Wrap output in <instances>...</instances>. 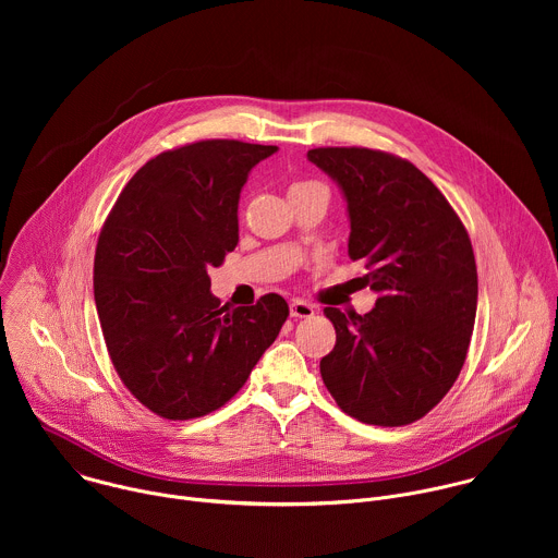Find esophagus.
I'll return each mask as SVG.
<instances>
[{
  "instance_id": "1",
  "label": "esophagus",
  "mask_w": 558,
  "mask_h": 558,
  "mask_svg": "<svg viewBox=\"0 0 558 558\" xmlns=\"http://www.w3.org/2000/svg\"><path fill=\"white\" fill-rule=\"evenodd\" d=\"M289 311H291V317H311L313 315V304H308L304 300H293Z\"/></svg>"
}]
</instances>
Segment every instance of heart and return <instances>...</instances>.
I'll use <instances>...</instances> for the list:
<instances>
[{
	"mask_svg": "<svg viewBox=\"0 0 558 558\" xmlns=\"http://www.w3.org/2000/svg\"><path fill=\"white\" fill-rule=\"evenodd\" d=\"M308 187H323V185L311 183V181H304V183H295V185L291 187V192H300V190H308ZM291 192H289V194H291Z\"/></svg>",
	"mask_w": 558,
	"mask_h": 558,
	"instance_id": "1",
	"label": "heart"
}]
</instances>
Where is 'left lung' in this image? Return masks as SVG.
Instances as JSON below:
<instances>
[{"instance_id":"1","label":"left lung","mask_w":558,"mask_h":558,"mask_svg":"<svg viewBox=\"0 0 558 558\" xmlns=\"http://www.w3.org/2000/svg\"><path fill=\"white\" fill-rule=\"evenodd\" d=\"M306 158L342 190L349 256L366 263L375 306H327L336 347L320 360L338 407L375 426L433 411L465 362L476 315L468 231L435 183L407 158L368 147H315Z\"/></svg>"}]
</instances>
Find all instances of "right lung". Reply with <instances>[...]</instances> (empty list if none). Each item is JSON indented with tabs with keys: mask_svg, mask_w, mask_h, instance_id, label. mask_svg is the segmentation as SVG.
I'll use <instances>...</instances> for the list:
<instances>
[{
	"mask_svg": "<svg viewBox=\"0 0 558 558\" xmlns=\"http://www.w3.org/2000/svg\"><path fill=\"white\" fill-rule=\"evenodd\" d=\"M276 145L209 138L181 145L130 179L95 254V302L110 360L136 400L166 420L218 411L278 338V293L233 311L209 269L238 245V198Z\"/></svg>",
	"mask_w": 558,
	"mask_h": 558,
	"instance_id": "right-lung-1",
	"label": "right lung"
}]
</instances>
